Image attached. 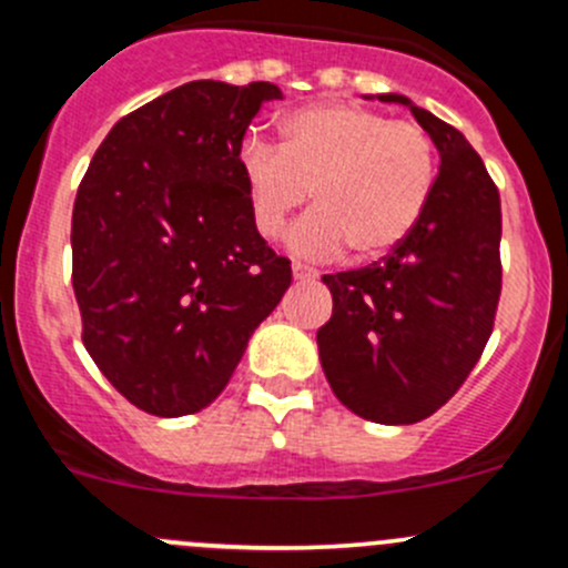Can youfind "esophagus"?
Here are the masks:
<instances>
[{
	"mask_svg": "<svg viewBox=\"0 0 568 568\" xmlns=\"http://www.w3.org/2000/svg\"><path fill=\"white\" fill-rule=\"evenodd\" d=\"M294 280L296 283H313V280H318V272L305 263H294Z\"/></svg>",
	"mask_w": 568,
	"mask_h": 568,
	"instance_id": "obj_1",
	"label": "esophagus"
}]
</instances>
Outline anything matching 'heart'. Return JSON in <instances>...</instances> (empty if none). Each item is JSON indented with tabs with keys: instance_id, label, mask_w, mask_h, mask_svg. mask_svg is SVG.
Masks as SVG:
<instances>
[{
	"instance_id": "heart-1",
	"label": "heart",
	"mask_w": 568,
	"mask_h": 568,
	"mask_svg": "<svg viewBox=\"0 0 568 568\" xmlns=\"http://www.w3.org/2000/svg\"><path fill=\"white\" fill-rule=\"evenodd\" d=\"M283 142L242 145V175L261 236L277 239L313 189L316 211L291 231L288 247L329 257L343 247L357 261H376L409 236L437 186V148L412 120L321 101L280 120Z\"/></svg>"
}]
</instances>
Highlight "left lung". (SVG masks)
I'll return each instance as SVG.
<instances>
[{
    "mask_svg": "<svg viewBox=\"0 0 568 568\" xmlns=\"http://www.w3.org/2000/svg\"><path fill=\"white\" fill-rule=\"evenodd\" d=\"M371 99V95H368ZM439 153L437 186L415 231L357 272L324 274L332 318L318 357L332 393L365 420L404 426L434 415L467 379L500 300V194L464 134L406 95Z\"/></svg>",
    "mask_w": 568,
    "mask_h": 568,
    "instance_id": "left-lung-1",
    "label": "left lung"
}]
</instances>
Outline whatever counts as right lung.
Listing matches in <instances>:
<instances>
[{"mask_svg": "<svg viewBox=\"0 0 568 568\" xmlns=\"http://www.w3.org/2000/svg\"><path fill=\"white\" fill-rule=\"evenodd\" d=\"M277 84L186 82L120 118L73 203L82 341L142 412L205 409L291 285L252 220L242 140Z\"/></svg>", "mask_w": 568, "mask_h": 568, "instance_id": "add662e5", "label": "right lung"}]
</instances>
